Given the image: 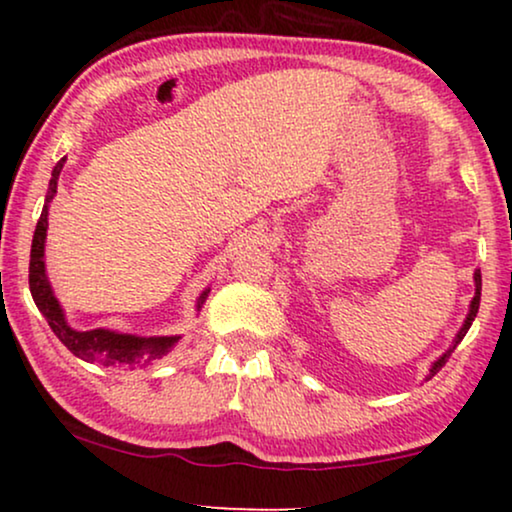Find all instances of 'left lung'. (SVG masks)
I'll use <instances>...</instances> for the list:
<instances>
[{"label":"left lung","instance_id":"left-lung-1","mask_svg":"<svg viewBox=\"0 0 512 512\" xmlns=\"http://www.w3.org/2000/svg\"><path fill=\"white\" fill-rule=\"evenodd\" d=\"M473 279H475V296H473V300H471V310H468V314H466V321H464V326L459 328V333H457V338H454V342H452V347L447 349V352L440 356L438 361H433V366L429 368V375H426V380H431L433 375L438 373L440 368L445 366L447 363V359H450V354L454 352V349H457V345L461 340H464V335L468 333V328H471V324H473V319H475V314H478V307H480V291H482V277H480V270H475V275H473Z\"/></svg>","mask_w":512,"mask_h":512}]
</instances>
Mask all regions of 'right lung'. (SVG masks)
I'll list each match as a JSON object with an SVG mask.
<instances>
[{"label":"right lung","mask_w":512,"mask_h":512,"mask_svg":"<svg viewBox=\"0 0 512 512\" xmlns=\"http://www.w3.org/2000/svg\"><path fill=\"white\" fill-rule=\"evenodd\" d=\"M67 158H62L58 165L53 167L51 181H48V193L44 209L37 221V230L32 237V251H30V291L34 298V305L39 307V312L44 314L48 326L53 328V333L58 335V340L65 345L74 356H79L83 361H97L102 366H114V368H146L151 366L156 359L170 352V349L179 342V335H160V338H139V335L130 333H116L107 331V328H95V331H76L67 324L65 312L55 298L51 289V282L46 277V263H44V247H46V228H48V205H51L53 195L58 193V177L62 172ZM209 289L200 293L198 298V310L205 305Z\"/></svg>","instance_id":"obj_1"}]
</instances>
